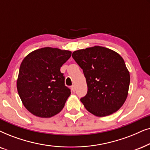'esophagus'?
I'll return each mask as SVG.
<instances>
[{"label":"esophagus","mask_w":150,"mask_h":150,"mask_svg":"<svg viewBox=\"0 0 150 150\" xmlns=\"http://www.w3.org/2000/svg\"><path fill=\"white\" fill-rule=\"evenodd\" d=\"M71 91L75 92V86L74 85H72L71 86Z\"/></svg>","instance_id":"34e87169"}]
</instances>
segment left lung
Masks as SVG:
<instances>
[{
	"mask_svg": "<svg viewBox=\"0 0 150 150\" xmlns=\"http://www.w3.org/2000/svg\"><path fill=\"white\" fill-rule=\"evenodd\" d=\"M83 70L88 91L80 99L86 109L97 117L117 112L126 100L129 73L120 55L99 46L77 50L72 55Z\"/></svg>",
	"mask_w": 150,
	"mask_h": 150,
	"instance_id": "8db88e82",
	"label": "left lung"
}]
</instances>
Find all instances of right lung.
<instances>
[{"instance_id": "right-lung-1", "label": "right lung", "mask_w": 150, "mask_h": 150, "mask_svg": "<svg viewBox=\"0 0 150 150\" xmlns=\"http://www.w3.org/2000/svg\"><path fill=\"white\" fill-rule=\"evenodd\" d=\"M71 56L70 51L45 47L30 53L22 62L18 93L33 115L49 118L63 109L71 90L64 84L60 68Z\"/></svg>"}]
</instances>
